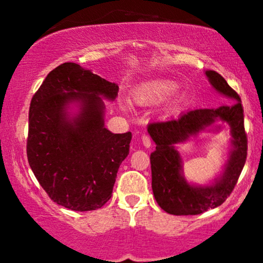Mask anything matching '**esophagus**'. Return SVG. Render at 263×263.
Listing matches in <instances>:
<instances>
[{
	"label": "esophagus",
	"mask_w": 263,
	"mask_h": 263,
	"mask_svg": "<svg viewBox=\"0 0 263 263\" xmlns=\"http://www.w3.org/2000/svg\"><path fill=\"white\" fill-rule=\"evenodd\" d=\"M142 143H143V146L146 147V148H149V147L152 146V140H151L149 136H142Z\"/></svg>",
	"instance_id": "1"
}]
</instances>
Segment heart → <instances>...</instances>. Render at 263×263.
I'll return each mask as SVG.
<instances>
[{
  "instance_id": "1",
  "label": "heart",
  "mask_w": 263,
  "mask_h": 263,
  "mask_svg": "<svg viewBox=\"0 0 263 263\" xmlns=\"http://www.w3.org/2000/svg\"><path fill=\"white\" fill-rule=\"evenodd\" d=\"M178 91V85L170 80L155 81L142 85L132 92V99L136 104L152 105L161 104L170 100Z\"/></svg>"
}]
</instances>
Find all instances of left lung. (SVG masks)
<instances>
[{
	"instance_id": "obj_1",
	"label": "left lung",
	"mask_w": 263,
	"mask_h": 263,
	"mask_svg": "<svg viewBox=\"0 0 263 263\" xmlns=\"http://www.w3.org/2000/svg\"><path fill=\"white\" fill-rule=\"evenodd\" d=\"M205 75L211 86L230 104L218 108L189 110L177 119L149 123L147 128L156 143V151L151 153L153 195L159 206L173 215H198L221 205L234 190L246 162L247 137L240 96L216 71L206 70ZM218 122L231 128L232 148L228 162L220 176L210 184L189 183L182 174L176 144L201 132H218L222 126Z\"/></svg>"
}]
</instances>
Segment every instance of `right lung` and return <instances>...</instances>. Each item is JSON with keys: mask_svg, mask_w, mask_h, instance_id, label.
<instances>
[{"mask_svg": "<svg viewBox=\"0 0 263 263\" xmlns=\"http://www.w3.org/2000/svg\"><path fill=\"white\" fill-rule=\"evenodd\" d=\"M119 85L77 63L53 69L32 98L27 157L54 203L75 211L100 209L112 195L132 134L105 127L104 99ZM75 109V111L72 110Z\"/></svg>", "mask_w": 263, "mask_h": 263, "instance_id": "right-lung-1", "label": "right lung"}]
</instances>
